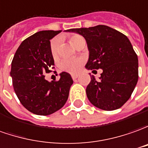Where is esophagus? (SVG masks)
<instances>
[{"label": "esophagus", "instance_id": "obj_1", "mask_svg": "<svg viewBox=\"0 0 148 148\" xmlns=\"http://www.w3.org/2000/svg\"><path fill=\"white\" fill-rule=\"evenodd\" d=\"M71 77H72V78L74 80V79H76V78H78V74H72V75H71Z\"/></svg>", "mask_w": 148, "mask_h": 148}]
</instances>
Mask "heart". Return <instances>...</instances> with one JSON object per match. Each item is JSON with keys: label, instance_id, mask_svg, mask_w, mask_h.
<instances>
[{"label": "heart", "instance_id": "obj_1", "mask_svg": "<svg viewBox=\"0 0 148 148\" xmlns=\"http://www.w3.org/2000/svg\"><path fill=\"white\" fill-rule=\"evenodd\" d=\"M70 41L71 45L74 47H78V45L82 42L85 41L84 38L78 34H74L70 37ZM60 40L59 38H54L51 41L50 45V50L53 57H57L58 54V47H59ZM84 63V60L81 57H76V58H66L63 59L60 63V69L62 71H65L70 74H77L80 70L81 67Z\"/></svg>", "mask_w": 148, "mask_h": 148}]
</instances>
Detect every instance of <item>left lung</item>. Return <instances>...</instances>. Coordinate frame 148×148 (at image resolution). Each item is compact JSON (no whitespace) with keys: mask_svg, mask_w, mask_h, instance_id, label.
<instances>
[{"mask_svg":"<svg viewBox=\"0 0 148 148\" xmlns=\"http://www.w3.org/2000/svg\"><path fill=\"white\" fill-rule=\"evenodd\" d=\"M66 32L85 38L89 50L87 70H103L98 80L91 76L86 89L89 101L106 111L121 108L131 96L138 78V56L129 39L104 25Z\"/></svg>","mask_w":148,"mask_h":148,"instance_id":"obj_1","label":"left lung"}]
</instances>
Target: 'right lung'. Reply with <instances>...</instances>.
Instances as JSON below:
<instances>
[{"instance_id": "add662e5", "label": "right lung", "mask_w": 148, "mask_h": 148, "mask_svg": "<svg viewBox=\"0 0 148 148\" xmlns=\"http://www.w3.org/2000/svg\"><path fill=\"white\" fill-rule=\"evenodd\" d=\"M61 31H41L22 42L11 64L13 87L19 101L36 115H50L67 101L73 79L61 73L57 81L49 82L45 74L51 72L54 60L50 40Z\"/></svg>"}]
</instances>
